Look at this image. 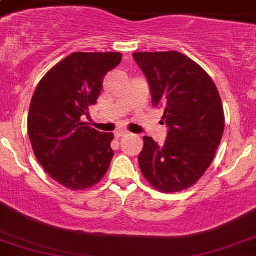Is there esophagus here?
<instances>
[{
	"label": "esophagus",
	"mask_w": 256,
	"mask_h": 256,
	"mask_svg": "<svg viewBox=\"0 0 256 256\" xmlns=\"http://www.w3.org/2000/svg\"><path fill=\"white\" fill-rule=\"evenodd\" d=\"M128 134V131H125V130H119V131H116V132H115L114 134H115V137H116V138H119V137L125 136V134Z\"/></svg>",
	"instance_id": "34e87169"
}]
</instances>
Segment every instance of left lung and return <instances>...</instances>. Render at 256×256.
I'll return each instance as SVG.
<instances>
[{
	"mask_svg": "<svg viewBox=\"0 0 256 256\" xmlns=\"http://www.w3.org/2000/svg\"><path fill=\"white\" fill-rule=\"evenodd\" d=\"M132 57L169 126L162 146L143 137L138 156L143 178L159 192L187 190L204 175L221 142L224 114L220 94L206 70L182 53L134 52Z\"/></svg>",
	"mask_w": 256,
	"mask_h": 256,
	"instance_id": "8db88e82",
	"label": "left lung"
}]
</instances>
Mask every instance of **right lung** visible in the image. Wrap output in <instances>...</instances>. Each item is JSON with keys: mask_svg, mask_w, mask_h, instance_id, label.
Returning <instances> with one entry per match:
<instances>
[{"mask_svg": "<svg viewBox=\"0 0 256 256\" xmlns=\"http://www.w3.org/2000/svg\"><path fill=\"white\" fill-rule=\"evenodd\" d=\"M120 52H74L52 66L36 86L28 134L36 159L54 181L72 190L94 187L108 171L114 134L80 120L94 104L106 74Z\"/></svg>", "mask_w": 256, "mask_h": 256, "instance_id": "1", "label": "right lung"}]
</instances>
